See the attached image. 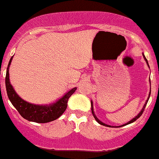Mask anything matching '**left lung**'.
I'll list each match as a JSON object with an SVG mask.
<instances>
[{"mask_svg": "<svg viewBox=\"0 0 159 159\" xmlns=\"http://www.w3.org/2000/svg\"><path fill=\"white\" fill-rule=\"evenodd\" d=\"M143 57H144V58H145V61H146V63H147V65H148V66H149V63H148V61H147V59H146V57H145V55H144V53H143ZM149 97H150V92H149V98H148V99L147 100H146V102H145V105H144V106H143V108L141 109V112L139 113L138 115H136V117L135 118H133V119H132V120H131V121H129L128 122V123H127V124H124V125H127V124H132V123H133V122L134 121H136V119H138V118H140L141 117V115H142V113L144 112V110H145V106H146V104H147V102H148V101H149ZM91 107H92V113H93V117L95 118V119H96V121L98 122V124H100L101 125H103V126H106V127H111V126H110V125H107V124H104V123H102V121H100V120H99V119H98V118H97V116H96L95 115V114H94V111H93V102H92L91 101ZM124 125H122V126H124Z\"/></svg>", "mask_w": 159, "mask_h": 159, "instance_id": "left-lung-1", "label": "left lung"}]
</instances>
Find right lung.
Listing matches in <instances>:
<instances>
[{"instance_id": "right-lung-1", "label": "right lung", "mask_w": 159, "mask_h": 159, "mask_svg": "<svg viewBox=\"0 0 159 159\" xmlns=\"http://www.w3.org/2000/svg\"><path fill=\"white\" fill-rule=\"evenodd\" d=\"M13 57L10 58L9 61L6 76V92H7L8 98L10 99L12 105L16 108L21 116L28 121L44 124V123H48V122L53 121L55 119H58L66 111V109L67 107L68 99L75 92L77 89L76 88L69 90L62 98L52 104L35 105L26 102L17 94L13 86L10 84L9 68H10Z\"/></svg>"}]
</instances>
